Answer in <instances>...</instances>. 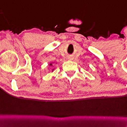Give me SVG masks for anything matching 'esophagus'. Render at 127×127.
Instances as JSON below:
<instances>
[{
    "label": "esophagus",
    "instance_id": "34e87169",
    "mask_svg": "<svg viewBox=\"0 0 127 127\" xmlns=\"http://www.w3.org/2000/svg\"><path fill=\"white\" fill-rule=\"evenodd\" d=\"M68 59H70V60H72V57H68Z\"/></svg>",
    "mask_w": 127,
    "mask_h": 127
}]
</instances>
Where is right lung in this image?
I'll list each match as a JSON object with an SVG mask.
<instances>
[{
	"mask_svg": "<svg viewBox=\"0 0 127 127\" xmlns=\"http://www.w3.org/2000/svg\"><path fill=\"white\" fill-rule=\"evenodd\" d=\"M52 65H53V64H52V63L50 64V66H52ZM54 69H53V70H52V71H54Z\"/></svg>",
	"mask_w": 127,
	"mask_h": 127,
	"instance_id": "right-lung-1",
	"label": "right lung"
}]
</instances>
